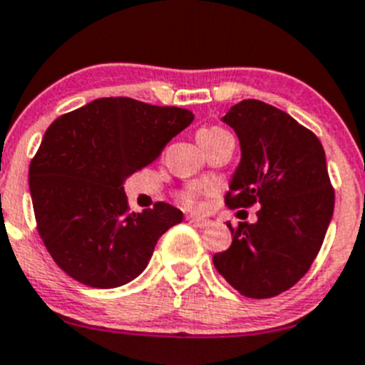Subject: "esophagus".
I'll use <instances>...</instances> for the list:
<instances>
[{
    "instance_id": "obj_1",
    "label": "esophagus",
    "mask_w": 365,
    "mask_h": 365,
    "mask_svg": "<svg viewBox=\"0 0 365 365\" xmlns=\"http://www.w3.org/2000/svg\"><path fill=\"white\" fill-rule=\"evenodd\" d=\"M189 221L194 225V227H200V229H207L212 225V221L207 220V217H198V216H189Z\"/></svg>"
}]
</instances>
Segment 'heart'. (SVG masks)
<instances>
[{
  "label": "heart",
  "instance_id": "heart-1",
  "mask_svg": "<svg viewBox=\"0 0 365 365\" xmlns=\"http://www.w3.org/2000/svg\"><path fill=\"white\" fill-rule=\"evenodd\" d=\"M223 133H227V131H223L221 128H205V129H202V131L198 133V140H200V138H212V136L223 135ZM182 202L185 203L187 207L198 205V194H196V190L190 189V190H187V192H183L182 194Z\"/></svg>",
  "mask_w": 365,
  "mask_h": 365
}]
</instances>
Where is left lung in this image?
Returning a JSON list of instances; mask_svg holds the SVG:
<instances>
[{
	"instance_id": "8db88e82",
	"label": "left lung",
	"mask_w": 365,
	"mask_h": 365,
	"mask_svg": "<svg viewBox=\"0 0 365 365\" xmlns=\"http://www.w3.org/2000/svg\"><path fill=\"white\" fill-rule=\"evenodd\" d=\"M221 120L241 148L227 205L261 209L255 223H227L232 245L214 254V267L245 297H275L309 270L333 217L324 148L290 115L254 98L232 106Z\"/></svg>"
}]
</instances>
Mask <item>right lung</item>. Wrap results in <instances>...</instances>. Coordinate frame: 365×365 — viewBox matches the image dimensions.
Listing matches in <instances>:
<instances>
[{
    "mask_svg": "<svg viewBox=\"0 0 365 365\" xmlns=\"http://www.w3.org/2000/svg\"><path fill=\"white\" fill-rule=\"evenodd\" d=\"M192 120L183 108L110 97L50 124L29 183L37 230L61 270L91 288H117L144 272L183 212L163 202L129 212L124 183Z\"/></svg>",
    "mask_w": 365,
    "mask_h": 365,
    "instance_id": "obj_1",
    "label": "right lung"
}]
</instances>
